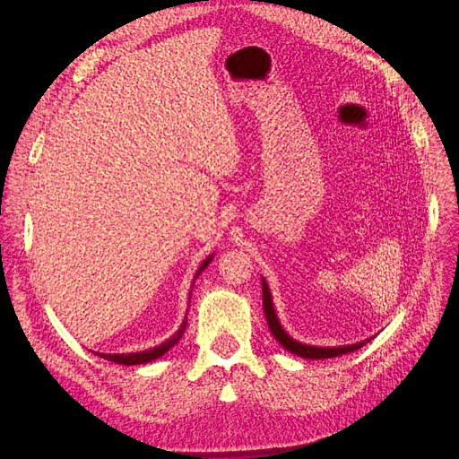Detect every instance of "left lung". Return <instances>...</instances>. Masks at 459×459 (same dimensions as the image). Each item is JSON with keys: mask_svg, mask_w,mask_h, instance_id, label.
Instances as JSON below:
<instances>
[{"mask_svg": "<svg viewBox=\"0 0 459 459\" xmlns=\"http://www.w3.org/2000/svg\"><path fill=\"white\" fill-rule=\"evenodd\" d=\"M262 307H264V314H266L268 319V327L272 331V335L275 337V341L280 342L283 349H287L290 354H297L300 358H310V359H322V358H335V356H342V354H349L354 352L358 349H362V346L368 342H356V344H346V346H333V349H322V346H310V344H302L299 341H295L293 337H289L285 329L281 327L280 319L275 316L273 310V302H272V293L268 289V283L262 280Z\"/></svg>", "mask_w": 459, "mask_h": 459, "instance_id": "left-lung-1", "label": "left lung"}]
</instances>
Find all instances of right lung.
<instances>
[{"label": "right lung", "instance_id": "add662e5", "mask_svg": "<svg viewBox=\"0 0 459 459\" xmlns=\"http://www.w3.org/2000/svg\"><path fill=\"white\" fill-rule=\"evenodd\" d=\"M212 260V255L208 256L203 264H201V268L197 270V273H195V280L199 277V273L208 266V262ZM195 280H193V285H195ZM191 290H193V287H191ZM189 297H191V293H189ZM186 325H187V317L184 319L182 322V325H179V329L174 333V335L170 337V339H166L162 344H159V346H155V349H149V351H143V352H132V354H100L101 358H105V359H108V362H115V364H122V366H135V364H147V362H152V359H157V358H160L162 354H166L169 352L172 346L182 339V335H184V331H186Z\"/></svg>", "mask_w": 459, "mask_h": 459}]
</instances>
